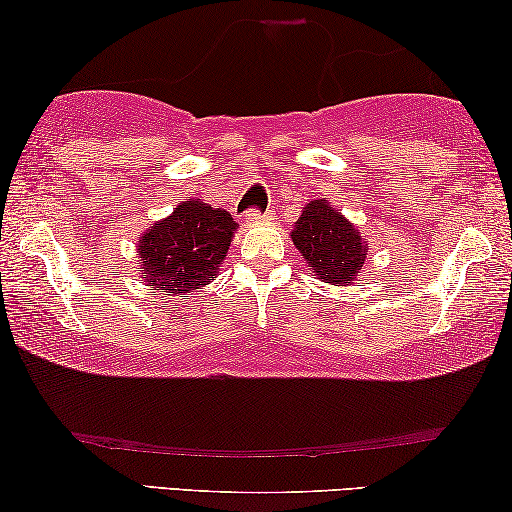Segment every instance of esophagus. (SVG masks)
Instances as JSON below:
<instances>
[{"mask_svg": "<svg viewBox=\"0 0 512 512\" xmlns=\"http://www.w3.org/2000/svg\"><path fill=\"white\" fill-rule=\"evenodd\" d=\"M263 220V213L261 211H256V208H249V211H245L240 215V222H245V224H256V222H261Z\"/></svg>", "mask_w": 512, "mask_h": 512, "instance_id": "obj_1", "label": "esophagus"}]
</instances>
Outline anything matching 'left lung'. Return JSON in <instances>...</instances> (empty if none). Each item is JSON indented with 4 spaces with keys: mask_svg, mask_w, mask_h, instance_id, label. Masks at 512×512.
I'll use <instances>...</instances> for the list:
<instances>
[{
    "mask_svg": "<svg viewBox=\"0 0 512 512\" xmlns=\"http://www.w3.org/2000/svg\"><path fill=\"white\" fill-rule=\"evenodd\" d=\"M290 236L313 276L324 279V283L349 286L363 270L367 258L365 240L354 224L335 211L331 201H311L301 211Z\"/></svg>",
    "mask_w": 512,
    "mask_h": 512,
    "instance_id": "1",
    "label": "left lung"
}]
</instances>
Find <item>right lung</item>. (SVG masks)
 Returning <instances> with one entry per match:
<instances>
[{
	"label": "right lung",
	"mask_w": 512,
	"mask_h": 512,
	"mask_svg": "<svg viewBox=\"0 0 512 512\" xmlns=\"http://www.w3.org/2000/svg\"><path fill=\"white\" fill-rule=\"evenodd\" d=\"M238 224L233 217L204 204V201H183L138 240L140 279L161 292L199 290L211 283Z\"/></svg>",
	"instance_id": "1"
}]
</instances>
